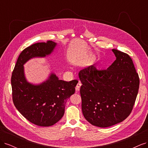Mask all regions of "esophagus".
<instances>
[{
    "mask_svg": "<svg viewBox=\"0 0 148 148\" xmlns=\"http://www.w3.org/2000/svg\"><path fill=\"white\" fill-rule=\"evenodd\" d=\"M82 86V83H81V82H78V84H77V86H76V88H75V89H76V91H79V88H80V86Z\"/></svg>",
    "mask_w": 148,
    "mask_h": 148,
    "instance_id": "obj_1",
    "label": "esophagus"
}]
</instances>
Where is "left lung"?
I'll use <instances>...</instances> for the list:
<instances>
[{"mask_svg":"<svg viewBox=\"0 0 148 148\" xmlns=\"http://www.w3.org/2000/svg\"><path fill=\"white\" fill-rule=\"evenodd\" d=\"M115 60L106 70L88 66L79 72L83 114L91 124L102 128L122 122L131 114L140 78L131 57L112 49Z\"/></svg>","mask_w":148,"mask_h":148,"instance_id":"left-lung-1","label":"left lung"}]
</instances>
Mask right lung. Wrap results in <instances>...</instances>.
Wrapping results in <instances>:
<instances>
[{
  "label": "right lung",
  "mask_w": 148,
  "mask_h": 148,
  "mask_svg": "<svg viewBox=\"0 0 148 148\" xmlns=\"http://www.w3.org/2000/svg\"><path fill=\"white\" fill-rule=\"evenodd\" d=\"M56 46L52 41L38 42L25 49L13 70L11 84L13 104L20 114L38 126L49 127L63 117L66 100L75 92L78 80L65 82L51 74L46 82L33 85L26 82L23 65L34 57L50 54Z\"/></svg>",
  "instance_id": "right-lung-1"
}]
</instances>
